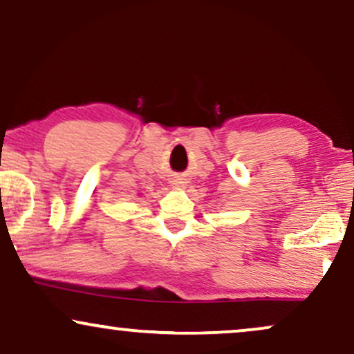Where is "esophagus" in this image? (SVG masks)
<instances>
[{
	"instance_id": "1",
	"label": "esophagus",
	"mask_w": 354,
	"mask_h": 354,
	"mask_svg": "<svg viewBox=\"0 0 354 354\" xmlns=\"http://www.w3.org/2000/svg\"><path fill=\"white\" fill-rule=\"evenodd\" d=\"M171 185H173L174 187H178V189H181V187L186 186V181H183L181 178H174V180L171 181Z\"/></svg>"
}]
</instances>
